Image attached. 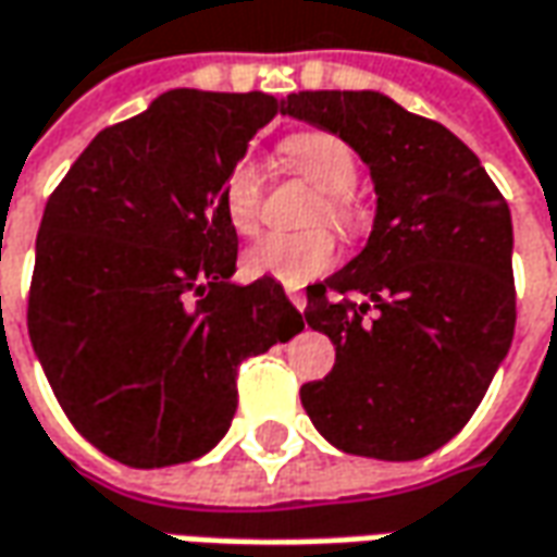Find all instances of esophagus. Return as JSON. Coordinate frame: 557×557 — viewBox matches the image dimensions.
I'll use <instances>...</instances> for the list:
<instances>
[{"label":"esophagus","mask_w":557,"mask_h":557,"mask_svg":"<svg viewBox=\"0 0 557 557\" xmlns=\"http://www.w3.org/2000/svg\"><path fill=\"white\" fill-rule=\"evenodd\" d=\"M287 300H290V304H294L297 309H300V312H304V306H306L304 290H297V287H287Z\"/></svg>","instance_id":"obj_1"}]
</instances>
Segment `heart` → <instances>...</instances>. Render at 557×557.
<instances>
[{
    "instance_id": "obj_1",
    "label": "heart",
    "mask_w": 557,
    "mask_h": 557,
    "mask_svg": "<svg viewBox=\"0 0 557 557\" xmlns=\"http://www.w3.org/2000/svg\"><path fill=\"white\" fill-rule=\"evenodd\" d=\"M282 159L304 181L322 189L324 199L319 218H327L343 230L356 226V208L349 193L358 181V162L352 147L331 131H297L285 137ZM263 205V177L253 159L242 156L226 168L220 181V211L238 235H253L260 226ZM337 257V242L327 230L309 233H275L251 245L242 267L248 275H267L282 285H306L309 278L322 275Z\"/></svg>"
}]
</instances>
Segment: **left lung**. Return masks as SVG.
<instances>
[{
  "instance_id": "1",
  "label": "left lung",
  "mask_w": 557,
  "mask_h": 557,
  "mask_svg": "<svg viewBox=\"0 0 557 557\" xmlns=\"http://www.w3.org/2000/svg\"><path fill=\"white\" fill-rule=\"evenodd\" d=\"M282 113L343 137L376 193L368 245L306 290L337 361L300 401L346 454L420 460L469 423L512 346L509 205L457 134L380 91H300ZM331 289L364 293L375 322Z\"/></svg>"
}]
</instances>
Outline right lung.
<instances>
[{
	"label": "right lung",
	"instance_id": "add662e5",
	"mask_svg": "<svg viewBox=\"0 0 557 557\" xmlns=\"http://www.w3.org/2000/svg\"><path fill=\"white\" fill-rule=\"evenodd\" d=\"M285 100L174 88L103 128L45 205L26 327L70 423L162 469L233 423L245 358L304 331L275 278L235 285L220 181Z\"/></svg>",
	"mask_w": 557,
	"mask_h": 557
}]
</instances>
